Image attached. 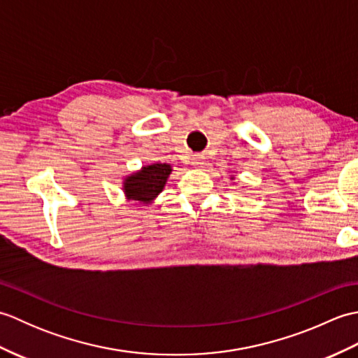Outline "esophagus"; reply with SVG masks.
<instances>
[{"label":"esophagus","mask_w":358,"mask_h":358,"mask_svg":"<svg viewBox=\"0 0 358 358\" xmlns=\"http://www.w3.org/2000/svg\"><path fill=\"white\" fill-rule=\"evenodd\" d=\"M204 164V157L203 155H194L192 157V166L201 167Z\"/></svg>","instance_id":"34e87169"}]
</instances>
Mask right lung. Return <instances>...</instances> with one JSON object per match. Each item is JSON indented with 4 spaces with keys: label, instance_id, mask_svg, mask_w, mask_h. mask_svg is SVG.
I'll return each mask as SVG.
<instances>
[{
    "label": "right lung",
    "instance_id": "add662e5",
    "mask_svg": "<svg viewBox=\"0 0 358 358\" xmlns=\"http://www.w3.org/2000/svg\"><path fill=\"white\" fill-rule=\"evenodd\" d=\"M172 173V166L167 163H152L143 166L140 171L127 175L123 181L126 200L150 204L163 192L166 181Z\"/></svg>",
    "mask_w": 358,
    "mask_h": 358
}]
</instances>
